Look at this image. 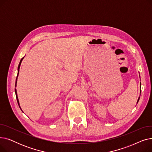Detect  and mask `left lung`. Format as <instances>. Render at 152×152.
<instances>
[{
    "label": "left lung",
    "mask_w": 152,
    "mask_h": 152,
    "mask_svg": "<svg viewBox=\"0 0 152 152\" xmlns=\"http://www.w3.org/2000/svg\"><path fill=\"white\" fill-rule=\"evenodd\" d=\"M140 86H141V83H140ZM139 99H138V100H137V103H138V102H139Z\"/></svg>",
    "instance_id": "obj_1"
}]
</instances>
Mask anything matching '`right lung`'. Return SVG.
Segmentation results:
<instances>
[{
	"label": "right lung",
	"instance_id": "obj_1",
	"mask_svg": "<svg viewBox=\"0 0 152 152\" xmlns=\"http://www.w3.org/2000/svg\"><path fill=\"white\" fill-rule=\"evenodd\" d=\"M24 57H23L21 60H20V62L19 63V65H18V75H17V79H16V82H15V87L17 86V77H18V74H19V69H20V65H21V61L23 60ZM15 94H16V98H17V102H18V105H20V103H19V101H18V96H17V90L15 89ZM21 109V108H20Z\"/></svg>",
	"mask_w": 152,
	"mask_h": 152
}]
</instances>
